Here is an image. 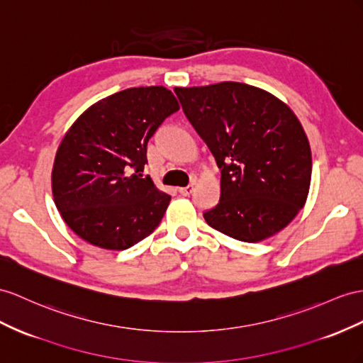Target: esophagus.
Returning <instances> with one entry per match:
<instances>
[{
	"label": "esophagus",
	"mask_w": 363,
	"mask_h": 363,
	"mask_svg": "<svg viewBox=\"0 0 363 363\" xmlns=\"http://www.w3.org/2000/svg\"><path fill=\"white\" fill-rule=\"evenodd\" d=\"M178 191L182 194V196H190L193 193V185H187V187H181L178 189Z\"/></svg>",
	"instance_id": "esophagus-1"
}]
</instances>
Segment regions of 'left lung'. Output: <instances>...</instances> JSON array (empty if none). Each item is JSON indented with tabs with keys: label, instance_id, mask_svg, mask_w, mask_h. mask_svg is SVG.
<instances>
[{
	"label": "left lung",
	"instance_id": "8db88e82",
	"mask_svg": "<svg viewBox=\"0 0 363 363\" xmlns=\"http://www.w3.org/2000/svg\"><path fill=\"white\" fill-rule=\"evenodd\" d=\"M174 91L220 169V198L203 213L207 224L242 242L285 228L305 206L311 182L310 143L293 110L244 82Z\"/></svg>",
	"mask_w": 363,
	"mask_h": 363
}]
</instances>
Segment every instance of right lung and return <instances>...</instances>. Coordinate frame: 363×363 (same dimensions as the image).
Segmentation results:
<instances>
[{
    "label": "right lung",
    "mask_w": 363,
    "mask_h": 363,
    "mask_svg": "<svg viewBox=\"0 0 363 363\" xmlns=\"http://www.w3.org/2000/svg\"><path fill=\"white\" fill-rule=\"evenodd\" d=\"M178 99L162 86L132 87L90 106L64 135L52 170L53 201L86 242L125 250L160 225L170 196L143 176L148 139Z\"/></svg>",
    "instance_id": "right-lung-1"
}]
</instances>
